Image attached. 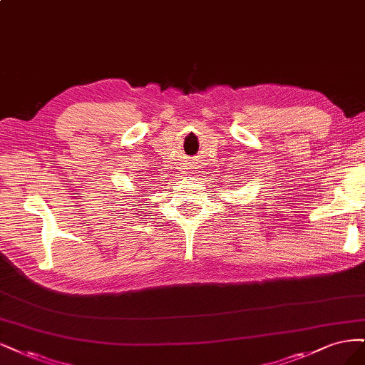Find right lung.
I'll list each match as a JSON object with an SVG mask.
<instances>
[{"instance_id": "1", "label": "right lung", "mask_w": 365, "mask_h": 365, "mask_svg": "<svg viewBox=\"0 0 365 365\" xmlns=\"http://www.w3.org/2000/svg\"><path fill=\"white\" fill-rule=\"evenodd\" d=\"M136 203H138V202H136Z\"/></svg>"}]
</instances>
